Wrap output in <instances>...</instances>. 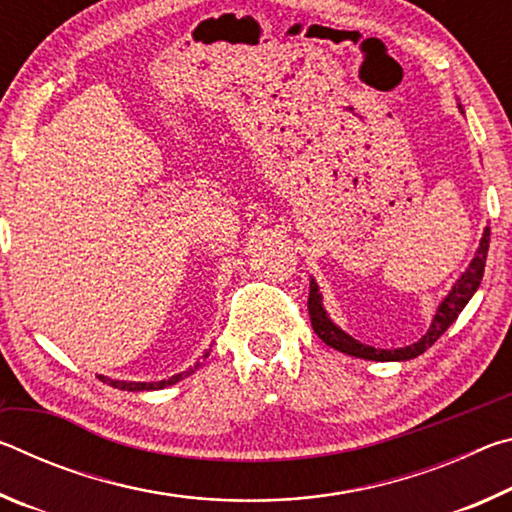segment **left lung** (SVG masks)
I'll return each mask as SVG.
<instances>
[{
	"mask_svg": "<svg viewBox=\"0 0 512 512\" xmlns=\"http://www.w3.org/2000/svg\"><path fill=\"white\" fill-rule=\"evenodd\" d=\"M488 246H490V228H485L481 246H479V250H476L472 264L467 266V271L461 275V280L454 284L452 291H449V296L440 302V307L436 311V316H433V320H431V327L427 329V334H424L420 341H415L413 345H406V348H397V350H377V348H370V345L354 341L350 334H345L343 329L336 327L332 320L327 318L323 302H320L323 298H320L314 280H311V284H309V300H307L311 327H314L318 339L327 343L329 348L345 352V354H352V357H359V359L409 361V359L420 357L424 350L431 348V345L447 332V327L454 323L458 314H461L467 302H470V298L474 296V291L479 289L481 277L485 271V257H488Z\"/></svg>",
	"mask_w": 512,
	"mask_h": 512,
	"instance_id": "obj_1",
	"label": "left lung"
}]
</instances>
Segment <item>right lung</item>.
Here are the masks:
<instances>
[{"mask_svg": "<svg viewBox=\"0 0 512 512\" xmlns=\"http://www.w3.org/2000/svg\"><path fill=\"white\" fill-rule=\"evenodd\" d=\"M207 354H210V352H205V357H207ZM189 372H194V370H187V372H183V375H173L171 379L155 381V384H146V381H117V379H103V377H99V379L106 381V384H110L112 388H119V391H155V388H164V386L176 384V381L187 377Z\"/></svg>", "mask_w": 512, "mask_h": 512, "instance_id": "1", "label": "right lung"}]
</instances>
